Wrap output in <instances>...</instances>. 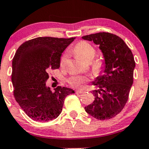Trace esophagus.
<instances>
[{
  "label": "esophagus",
  "instance_id": "obj_1",
  "mask_svg": "<svg viewBox=\"0 0 149 149\" xmlns=\"http://www.w3.org/2000/svg\"><path fill=\"white\" fill-rule=\"evenodd\" d=\"M83 90H77L76 91V94H80V93H83Z\"/></svg>",
  "mask_w": 149,
  "mask_h": 149
}]
</instances>
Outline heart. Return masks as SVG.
I'll return each mask as SVG.
<instances>
[{
	"instance_id": "heart-1",
	"label": "heart",
	"mask_w": 149,
	"mask_h": 149,
	"mask_svg": "<svg viewBox=\"0 0 149 149\" xmlns=\"http://www.w3.org/2000/svg\"><path fill=\"white\" fill-rule=\"evenodd\" d=\"M75 54L79 59L85 61H90L95 57L96 54V50L93 46L86 41H80L76 44L75 48L73 49ZM67 54H64L61 59V65L64 66L66 59H67ZM103 68V63L101 61H95L94 64L93 69L95 73H100ZM87 81V78L85 76H71L69 78V83L71 86L75 88H80Z\"/></svg>"
}]
</instances>
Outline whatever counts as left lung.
Returning a JSON list of instances; mask_svg holds the SVG:
<instances>
[{
  "label": "left lung",
  "mask_w": 149,
  "mask_h": 149,
  "mask_svg": "<svg viewBox=\"0 0 149 149\" xmlns=\"http://www.w3.org/2000/svg\"><path fill=\"white\" fill-rule=\"evenodd\" d=\"M82 38L100 46L104 60L100 75L92 82L98 88L92 91L95 100L85 110L98 120L112 118L128 100L135 68L132 52L123 39L112 33L101 32Z\"/></svg>",
  "instance_id": "left-lung-1"
}]
</instances>
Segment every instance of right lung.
<instances>
[{"mask_svg":"<svg viewBox=\"0 0 149 149\" xmlns=\"http://www.w3.org/2000/svg\"><path fill=\"white\" fill-rule=\"evenodd\" d=\"M75 38L38 37L24 42L13 59L12 83L17 102L36 121L52 120L62 111L72 89L58 86L52 92L46 85L50 69H59L62 52Z\"/></svg>","mask_w":149,"mask_h":149,"instance_id":"add662e5","label":"right lung"}]
</instances>
